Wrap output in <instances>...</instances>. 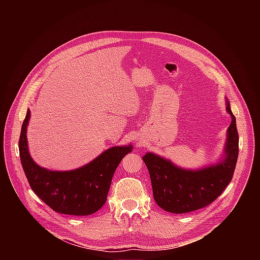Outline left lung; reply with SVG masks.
Segmentation results:
<instances>
[{
  "instance_id": "8db88e82",
  "label": "left lung",
  "mask_w": 260,
  "mask_h": 260,
  "mask_svg": "<svg viewBox=\"0 0 260 260\" xmlns=\"http://www.w3.org/2000/svg\"><path fill=\"white\" fill-rule=\"evenodd\" d=\"M225 104L232 122L226 131L223 154L216 164L191 170L178 167L153 152L143 156L150 174L153 198L165 211L184 214L204 208L223 192L232 181L239 155V135L228 99Z\"/></svg>"
}]
</instances>
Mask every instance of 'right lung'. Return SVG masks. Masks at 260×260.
Here are the masks:
<instances>
[{
  "instance_id": "add662e5",
  "label": "right lung",
  "mask_w": 260,
  "mask_h": 260,
  "mask_svg": "<svg viewBox=\"0 0 260 260\" xmlns=\"http://www.w3.org/2000/svg\"><path fill=\"white\" fill-rule=\"evenodd\" d=\"M30 118L27 110L19 138L21 166L32 191L53 211L67 215L85 216L95 213L106 203L114 172L133 145L114 146L90 162L71 171L42 168L31 158L26 138Z\"/></svg>"
}]
</instances>
